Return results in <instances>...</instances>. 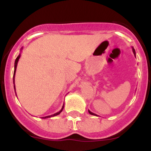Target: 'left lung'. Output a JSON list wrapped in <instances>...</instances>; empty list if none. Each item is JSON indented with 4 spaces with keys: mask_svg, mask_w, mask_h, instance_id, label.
Masks as SVG:
<instances>
[{
    "mask_svg": "<svg viewBox=\"0 0 151 151\" xmlns=\"http://www.w3.org/2000/svg\"><path fill=\"white\" fill-rule=\"evenodd\" d=\"M132 50H133V54H134V55H135V57H136V51H135V50H134V48L133 47H132ZM88 111H89V113L91 114V115H93V116H97V115H96V114H93V113H92V112L91 111H90L89 110H88Z\"/></svg>",
    "mask_w": 151,
    "mask_h": 151,
    "instance_id": "1",
    "label": "left lung"
}]
</instances>
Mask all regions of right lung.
I'll return each mask as SVG.
<instances>
[{"label": "right lung", "instance_id": "obj_1", "mask_svg": "<svg viewBox=\"0 0 151 151\" xmlns=\"http://www.w3.org/2000/svg\"><path fill=\"white\" fill-rule=\"evenodd\" d=\"M22 47L21 48V50H20V51H22ZM20 58V53L19 54V55L18 57H17L16 60H15V65H14V73H13V84H14V89H15V72H16V68H17V65H18V60ZM15 94H16V92H15ZM64 109V104L62 106V108L61 109V110L60 111L57 112V113L52 114V115H50V116H45V117H42V119H47V118H50V117H53V116H58L60 114L61 112L62 111V110H63Z\"/></svg>", "mask_w": 151, "mask_h": 151}]
</instances>
